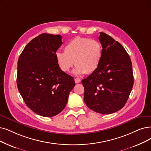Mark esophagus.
Masks as SVG:
<instances>
[{
    "label": "esophagus",
    "mask_w": 151,
    "mask_h": 151,
    "mask_svg": "<svg viewBox=\"0 0 151 151\" xmlns=\"http://www.w3.org/2000/svg\"><path fill=\"white\" fill-rule=\"evenodd\" d=\"M75 81V83H80L81 82V79H78V78H76V79H74Z\"/></svg>",
    "instance_id": "1"
}]
</instances>
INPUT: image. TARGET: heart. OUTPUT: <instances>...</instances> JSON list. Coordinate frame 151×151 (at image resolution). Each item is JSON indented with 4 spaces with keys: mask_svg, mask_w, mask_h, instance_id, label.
Listing matches in <instances>:
<instances>
[{
    "mask_svg": "<svg viewBox=\"0 0 151 151\" xmlns=\"http://www.w3.org/2000/svg\"><path fill=\"white\" fill-rule=\"evenodd\" d=\"M56 60L59 69L68 72L74 65L76 75L90 74L100 65L102 57V46L99 41L88 38L76 37L65 44L64 52L58 51Z\"/></svg>",
    "mask_w": 151,
    "mask_h": 151,
    "instance_id": "obj_1",
    "label": "heart"
}]
</instances>
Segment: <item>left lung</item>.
Listing matches in <instances>:
<instances>
[{"instance_id":"1","label":"left lung","mask_w":151,"mask_h":151,"mask_svg":"<svg viewBox=\"0 0 151 151\" xmlns=\"http://www.w3.org/2000/svg\"><path fill=\"white\" fill-rule=\"evenodd\" d=\"M100 34L102 57L97 69L82 81L83 100L92 110L111 114L122 109L129 98L134 83L132 63L121 44Z\"/></svg>"}]
</instances>
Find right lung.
<instances>
[{
    "label": "right lung",
    "instance_id": "1",
    "mask_svg": "<svg viewBox=\"0 0 151 151\" xmlns=\"http://www.w3.org/2000/svg\"><path fill=\"white\" fill-rule=\"evenodd\" d=\"M59 35L43 33L30 41L18 60L17 84L26 105L40 116L61 113L75 86L74 78L59 69L55 54Z\"/></svg>",
    "mask_w": 151,
    "mask_h": 151
}]
</instances>
